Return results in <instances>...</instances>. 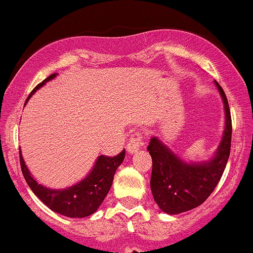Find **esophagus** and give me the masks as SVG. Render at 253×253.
Segmentation results:
<instances>
[{"mask_svg": "<svg viewBox=\"0 0 253 253\" xmlns=\"http://www.w3.org/2000/svg\"><path fill=\"white\" fill-rule=\"evenodd\" d=\"M142 144H144V142H142L141 134H140V132H134V134H131L129 142H127L126 145V151L129 152L130 155L135 154V152L140 149V146H142Z\"/></svg>", "mask_w": 253, "mask_h": 253, "instance_id": "obj_1", "label": "esophagus"}]
</instances>
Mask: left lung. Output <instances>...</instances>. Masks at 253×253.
<instances>
[{"mask_svg": "<svg viewBox=\"0 0 253 253\" xmlns=\"http://www.w3.org/2000/svg\"><path fill=\"white\" fill-rule=\"evenodd\" d=\"M225 112V127L214 155L204 161L188 162L174 154L160 137L150 139L147 151L152 159L150 187L155 202L169 215L192 211L212 193L222 176L231 146V116L221 87L214 81Z\"/></svg>", "mask_w": 253, "mask_h": 253, "instance_id": "8db88e82", "label": "left lung"}]
</instances>
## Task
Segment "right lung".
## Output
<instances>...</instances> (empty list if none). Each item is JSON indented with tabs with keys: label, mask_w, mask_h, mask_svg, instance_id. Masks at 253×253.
<instances>
[{
	"label": "right lung",
	"mask_w": 253,
	"mask_h": 253,
	"mask_svg": "<svg viewBox=\"0 0 253 253\" xmlns=\"http://www.w3.org/2000/svg\"><path fill=\"white\" fill-rule=\"evenodd\" d=\"M56 75L57 74L50 75L46 80L39 84L31 92L26 104L39 88H42L47 81L55 79ZM124 157H126V150H123L121 154L114 157L101 155L97 157L93 167L84 179L67 187V188L51 189L38 183L33 174L29 172L23 156H22L21 150H19L22 173H23L29 188L47 208L67 217H86L97 211V209L101 207L102 202L108 194L112 183H113L114 173H116L117 169L123 164Z\"/></svg>",
	"instance_id": "right-lung-1"
}]
</instances>
